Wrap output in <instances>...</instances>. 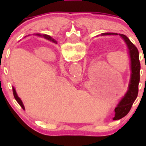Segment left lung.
Returning a JSON list of instances; mask_svg holds the SVG:
<instances>
[{
  "mask_svg": "<svg viewBox=\"0 0 146 146\" xmlns=\"http://www.w3.org/2000/svg\"><path fill=\"white\" fill-rule=\"evenodd\" d=\"M102 36L108 35H119L121 38L124 40L126 46L128 47L129 54L130 58V65H131V78L129 84L128 91L126 93L122 99L118 103V106L115 108L114 120L121 119L126 115L129 112L134 102L137 97L138 94V86L140 82V63L139 60L138 50L135 47L133 43L126 36L121 33H102Z\"/></svg>",
  "mask_w": 146,
  "mask_h": 146,
  "instance_id": "obj_1",
  "label": "left lung"
}]
</instances>
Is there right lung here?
Here are the masks:
<instances>
[{
	"mask_svg": "<svg viewBox=\"0 0 146 146\" xmlns=\"http://www.w3.org/2000/svg\"><path fill=\"white\" fill-rule=\"evenodd\" d=\"M36 35H38V36H40L39 34H36ZM43 36L45 38H47V39H48V40H50V41H51V42H54V43L57 44L56 41H55V39H53V38H51V37H50V36H47V35H46V34H44ZM12 91H13V94H14V96H15V99H16V101L18 103H19V104H20V106L22 107V108H23V109L24 110V109H25V107H24V105H23V102H22L21 99H20V97H19V96H17V94L16 91H15V88H14V87L12 88Z\"/></svg>",
	"mask_w": 146,
	"mask_h": 146,
	"instance_id": "obj_1",
	"label": "right lung"
}]
</instances>
